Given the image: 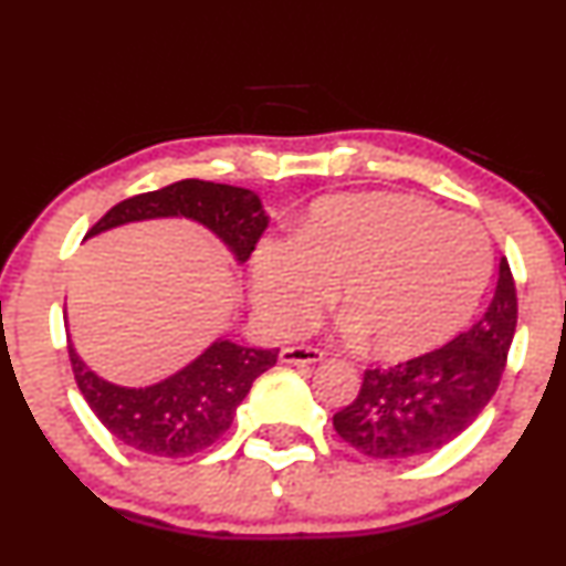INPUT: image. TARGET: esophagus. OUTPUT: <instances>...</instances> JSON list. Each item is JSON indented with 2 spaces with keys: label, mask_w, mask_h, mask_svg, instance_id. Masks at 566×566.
Returning a JSON list of instances; mask_svg holds the SVG:
<instances>
[{
  "label": "esophagus",
  "mask_w": 566,
  "mask_h": 566,
  "mask_svg": "<svg viewBox=\"0 0 566 566\" xmlns=\"http://www.w3.org/2000/svg\"><path fill=\"white\" fill-rule=\"evenodd\" d=\"M326 353L322 348H311V345H292L279 353L282 364H318L324 360Z\"/></svg>",
  "instance_id": "34e87169"
}]
</instances>
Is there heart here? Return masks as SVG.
<instances>
[{
	"label": "heart",
	"instance_id": "1",
	"mask_svg": "<svg viewBox=\"0 0 566 566\" xmlns=\"http://www.w3.org/2000/svg\"><path fill=\"white\" fill-rule=\"evenodd\" d=\"M490 274L493 248L478 221L411 195L360 192L318 200L292 242H263L253 292L276 332H301L337 290L345 335L406 360L472 322Z\"/></svg>",
	"mask_w": 566,
	"mask_h": 566
}]
</instances>
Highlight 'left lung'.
Returning <instances> with one entry per match:
<instances>
[{
    "mask_svg": "<svg viewBox=\"0 0 566 566\" xmlns=\"http://www.w3.org/2000/svg\"><path fill=\"white\" fill-rule=\"evenodd\" d=\"M516 329V287L506 258L485 316L438 350L364 371L335 430L371 459H413L448 446L499 390Z\"/></svg>",
    "mask_w": 566,
    "mask_h": 566,
    "instance_id": "left-lung-1",
    "label": "left lung"
}]
</instances>
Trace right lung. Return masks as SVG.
<instances>
[{"instance_id": "obj_1", "label": "right lung", "mask_w": 566, "mask_h": 566, "mask_svg": "<svg viewBox=\"0 0 566 566\" xmlns=\"http://www.w3.org/2000/svg\"><path fill=\"white\" fill-rule=\"evenodd\" d=\"M168 216L192 218L208 227L240 263L248 261L269 227V216L250 189L184 179L118 202L86 237L120 223ZM67 356L81 395L113 438L134 451L179 459L213 446L229 430L237 406L255 379L276 364L279 350L242 348L231 339H216L192 364L149 387L105 382L78 358L71 343Z\"/></svg>"}]
</instances>
